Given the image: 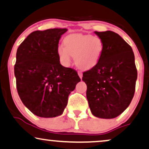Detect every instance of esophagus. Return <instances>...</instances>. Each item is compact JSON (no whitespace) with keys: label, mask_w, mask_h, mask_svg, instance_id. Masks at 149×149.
<instances>
[{"label":"esophagus","mask_w":149,"mask_h":149,"mask_svg":"<svg viewBox=\"0 0 149 149\" xmlns=\"http://www.w3.org/2000/svg\"><path fill=\"white\" fill-rule=\"evenodd\" d=\"M78 76L80 78V79H82V73L80 72V71H78Z\"/></svg>","instance_id":"1"}]
</instances>
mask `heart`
Instances as JSON below:
<instances>
[{
  "label": "heart",
  "instance_id": "obj_1",
  "mask_svg": "<svg viewBox=\"0 0 149 149\" xmlns=\"http://www.w3.org/2000/svg\"><path fill=\"white\" fill-rule=\"evenodd\" d=\"M64 45H59L57 54L64 65L68 66L71 56L74 57L76 66L83 70L95 67L100 59L104 44L100 38L89 34L73 33L64 39Z\"/></svg>",
  "mask_w": 149,
  "mask_h": 149
}]
</instances>
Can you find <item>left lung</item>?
<instances>
[{"label":"left lung","instance_id":"1","mask_svg":"<svg viewBox=\"0 0 149 149\" xmlns=\"http://www.w3.org/2000/svg\"><path fill=\"white\" fill-rule=\"evenodd\" d=\"M104 44L96 65L83 73L86 98L94 116L118 117L129 106L134 95L137 71L131 47L111 31H95Z\"/></svg>","mask_w":149,"mask_h":149}]
</instances>
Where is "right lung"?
Instances as JSON below:
<instances>
[{
    "mask_svg": "<svg viewBox=\"0 0 149 149\" xmlns=\"http://www.w3.org/2000/svg\"><path fill=\"white\" fill-rule=\"evenodd\" d=\"M67 29L35 31L16 52L14 74L18 93L24 106L36 116H61L69 95L80 81L76 70L60 63L57 48Z\"/></svg>",
    "mask_w": 149,
    "mask_h": 149,
    "instance_id": "add662e5",
    "label": "right lung"
}]
</instances>
